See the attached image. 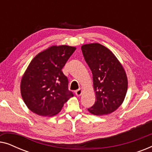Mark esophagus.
Here are the masks:
<instances>
[{"label":"esophagus","mask_w":152,"mask_h":152,"mask_svg":"<svg viewBox=\"0 0 152 152\" xmlns=\"http://www.w3.org/2000/svg\"><path fill=\"white\" fill-rule=\"evenodd\" d=\"M82 93H83V90H82V88H79L78 90H77L76 91H75V94H76V95L77 97H80L81 95L82 94Z\"/></svg>","instance_id":"1"}]
</instances>
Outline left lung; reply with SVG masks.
Here are the masks:
<instances>
[{"label": "left lung", "instance_id": "left-lung-1", "mask_svg": "<svg viewBox=\"0 0 152 152\" xmlns=\"http://www.w3.org/2000/svg\"><path fill=\"white\" fill-rule=\"evenodd\" d=\"M81 49L92 72L96 95V101L88 111L95 115L113 113L123 102L127 91L124 68L114 54L99 43L83 45Z\"/></svg>", "mask_w": 152, "mask_h": 152}]
</instances>
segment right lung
<instances>
[{
  "instance_id": "1",
  "label": "right lung",
  "mask_w": 152,
  "mask_h": 152,
  "mask_svg": "<svg viewBox=\"0 0 152 152\" xmlns=\"http://www.w3.org/2000/svg\"><path fill=\"white\" fill-rule=\"evenodd\" d=\"M76 50L69 45H53L39 53L29 64L20 82V93L31 111L53 116L73 97L62 68Z\"/></svg>"
}]
</instances>
